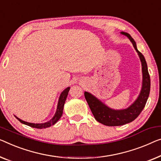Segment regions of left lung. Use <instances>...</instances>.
Returning a JSON list of instances; mask_svg holds the SVG:
<instances>
[{"label": "left lung", "mask_w": 161, "mask_h": 161, "mask_svg": "<svg viewBox=\"0 0 161 161\" xmlns=\"http://www.w3.org/2000/svg\"><path fill=\"white\" fill-rule=\"evenodd\" d=\"M121 33L129 37L140 56V61L142 62V87L140 94L135 102L128 108L120 110V111L111 109L90 93L87 92H85V99L87 100L95 119L100 123L108 126L124 125V124L130 123L137 118V116L140 114L145 106L150 90V77L145 57L136 48V42L131 37V36L126 32H121Z\"/></svg>", "instance_id": "left-lung-1"}]
</instances>
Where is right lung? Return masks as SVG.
<instances>
[{"instance_id":"1","label":"right lung","mask_w":161,"mask_h":161,"mask_svg":"<svg viewBox=\"0 0 161 161\" xmlns=\"http://www.w3.org/2000/svg\"><path fill=\"white\" fill-rule=\"evenodd\" d=\"M70 90V87H67L65 89L62 93L60 95L59 100H58V106H57V110L56 114H55L54 116L53 117L52 119H50L49 121L45 122V123L43 124H33V123H29V122H26L22 120H21L20 119L17 118L16 116V118L21 123H22L24 124H26V125L30 126L31 127H33V128H36V129H45L47 128V127L51 126L52 125H53L56 123V122L58 121L61 118L62 114H63V110H64V103H65V101L66 100L67 95H68L69 91Z\"/></svg>"}]
</instances>
